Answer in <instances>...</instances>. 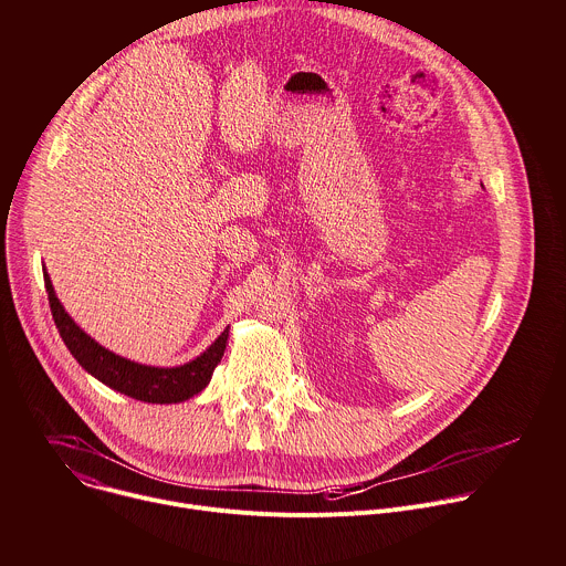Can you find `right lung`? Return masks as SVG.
Returning a JSON list of instances; mask_svg holds the SVG:
<instances>
[{
	"instance_id": "obj_1",
	"label": "right lung",
	"mask_w": 566,
	"mask_h": 566,
	"mask_svg": "<svg viewBox=\"0 0 566 566\" xmlns=\"http://www.w3.org/2000/svg\"><path fill=\"white\" fill-rule=\"evenodd\" d=\"M44 286L49 293V306L55 319V327L64 345L69 347L71 356L94 378L136 400L160 402V406H164V402H181L192 398L210 382L212 371L226 352L228 329H223V334L197 360L181 367L160 369V367H147V365L125 360L112 354L109 349L101 347L96 340H92L75 325V322L69 317V313L62 308L60 300L55 297L53 284L46 273H44Z\"/></svg>"
}]
</instances>
